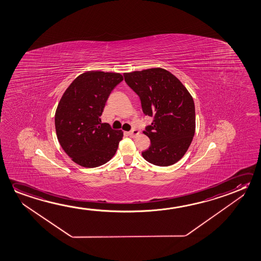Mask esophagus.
I'll use <instances>...</instances> for the list:
<instances>
[{
	"instance_id": "esophagus-1",
	"label": "esophagus",
	"mask_w": 261,
	"mask_h": 261,
	"mask_svg": "<svg viewBox=\"0 0 261 261\" xmlns=\"http://www.w3.org/2000/svg\"><path fill=\"white\" fill-rule=\"evenodd\" d=\"M139 130H137V129H135V128H134V129H132V130H130V132H128V136H130V137H136V136H138V135H139Z\"/></svg>"
}]
</instances>
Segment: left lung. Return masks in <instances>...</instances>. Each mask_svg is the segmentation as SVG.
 <instances>
[{
	"instance_id": "left-lung-1",
	"label": "left lung",
	"mask_w": 261,
	"mask_h": 261,
	"mask_svg": "<svg viewBox=\"0 0 261 261\" xmlns=\"http://www.w3.org/2000/svg\"><path fill=\"white\" fill-rule=\"evenodd\" d=\"M129 87L140 97L145 115L153 117L143 132L150 146L142 152L154 165H172L191 145L195 133V105L179 80L162 68L124 73Z\"/></svg>"
}]
</instances>
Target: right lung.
Masks as SVG:
<instances>
[{"mask_svg": "<svg viewBox=\"0 0 261 261\" xmlns=\"http://www.w3.org/2000/svg\"><path fill=\"white\" fill-rule=\"evenodd\" d=\"M122 80L115 72H84L70 83L59 102L57 138L67 155L80 166L99 167L116 153L123 133L101 123L100 116L111 92Z\"/></svg>", "mask_w": 261, "mask_h": 261, "instance_id": "obj_1", "label": "right lung"}]
</instances>
